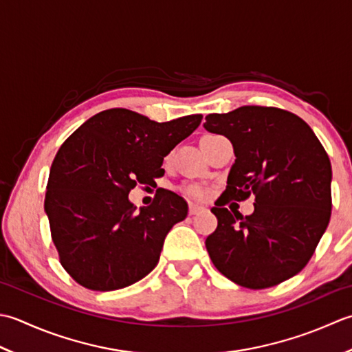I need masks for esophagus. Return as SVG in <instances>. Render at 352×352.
Returning <instances> with one entry per match:
<instances>
[{"mask_svg": "<svg viewBox=\"0 0 352 352\" xmlns=\"http://www.w3.org/2000/svg\"><path fill=\"white\" fill-rule=\"evenodd\" d=\"M204 210H205L204 206L196 205V204H190V206H188V212H190V216H195V214H197V212H200V211H204Z\"/></svg>", "mask_w": 352, "mask_h": 352, "instance_id": "obj_1", "label": "esophagus"}]
</instances>
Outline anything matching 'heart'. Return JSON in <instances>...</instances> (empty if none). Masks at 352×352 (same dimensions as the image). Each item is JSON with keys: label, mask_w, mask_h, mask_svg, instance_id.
<instances>
[{"label": "heart", "mask_w": 352, "mask_h": 352, "mask_svg": "<svg viewBox=\"0 0 352 352\" xmlns=\"http://www.w3.org/2000/svg\"><path fill=\"white\" fill-rule=\"evenodd\" d=\"M184 192L186 196L195 197V199H199V200H204V199L210 196V190H208L206 186L199 185V184H191V185L184 186Z\"/></svg>", "instance_id": "obj_1"}]
</instances>
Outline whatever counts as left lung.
<instances>
[{"label": "left lung", "instance_id": "8db88e82", "mask_svg": "<svg viewBox=\"0 0 352 352\" xmlns=\"http://www.w3.org/2000/svg\"><path fill=\"white\" fill-rule=\"evenodd\" d=\"M204 127L232 142L235 162L223 200L211 212L217 228L205 241L216 269L235 284L267 289L310 261L331 217V162L302 118L274 106L210 113ZM256 196L250 217L224 205Z\"/></svg>", "mask_w": 352, "mask_h": 352}]
</instances>
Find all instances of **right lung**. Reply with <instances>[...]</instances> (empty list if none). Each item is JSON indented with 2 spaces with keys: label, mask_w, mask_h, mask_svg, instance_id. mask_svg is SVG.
<instances>
[{
  "label": "right lung",
  "mask_w": 352,
  "mask_h": 352,
  "mask_svg": "<svg viewBox=\"0 0 352 352\" xmlns=\"http://www.w3.org/2000/svg\"><path fill=\"white\" fill-rule=\"evenodd\" d=\"M202 118L196 113L156 123L116 107L85 121L57 150L44 208L59 261L76 283L109 292L155 269L166 235L186 217L188 205L162 190L136 211L127 196L164 175V156Z\"/></svg>",
  "instance_id": "1"
}]
</instances>
